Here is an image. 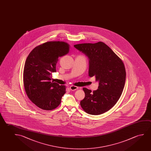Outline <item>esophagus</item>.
<instances>
[{
	"label": "esophagus",
	"instance_id": "esophagus-1",
	"mask_svg": "<svg viewBox=\"0 0 151 151\" xmlns=\"http://www.w3.org/2000/svg\"><path fill=\"white\" fill-rule=\"evenodd\" d=\"M78 87L75 86H71L70 87V89L72 91H75L76 89H78Z\"/></svg>",
	"mask_w": 151,
	"mask_h": 151
}]
</instances>
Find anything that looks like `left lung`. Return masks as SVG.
<instances>
[{
    "instance_id": "left-lung-1",
    "label": "left lung",
    "mask_w": 151,
    "mask_h": 151,
    "mask_svg": "<svg viewBox=\"0 0 151 151\" xmlns=\"http://www.w3.org/2000/svg\"><path fill=\"white\" fill-rule=\"evenodd\" d=\"M74 47L89 59V77L95 76L98 89L91 92L83 88L85 96L81 101L84 111L92 115L108 111L118 101L125 85L126 72L123 62L102 42L76 44Z\"/></svg>"
}]
</instances>
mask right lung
Returning <instances> with one entry per match:
<instances>
[{"label":"right lung","instance_id":"obj_1","mask_svg":"<svg viewBox=\"0 0 151 151\" xmlns=\"http://www.w3.org/2000/svg\"><path fill=\"white\" fill-rule=\"evenodd\" d=\"M69 45L60 41L44 43L29 54L23 70V84L31 101L41 109L51 110L58 107L66 93L65 86L51 82L58 58L69 52Z\"/></svg>","mask_w":151,"mask_h":151}]
</instances>
